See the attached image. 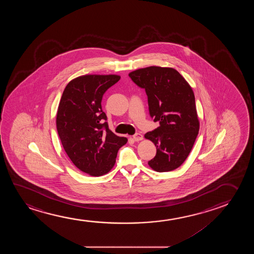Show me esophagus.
Wrapping results in <instances>:
<instances>
[{"instance_id":"esophagus-1","label":"esophagus","mask_w":254,"mask_h":254,"mask_svg":"<svg viewBox=\"0 0 254 254\" xmlns=\"http://www.w3.org/2000/svg\"><path fill=\"white\" fill-rule=\"evenodd\" d=\"M132 139H134L135 141H139V140L143 139V135L139 132H136L135 134L132 136Z\"/></svg>"}]
</instances>
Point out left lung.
<instances>
[{
  "label": "left lung",
  "mask_w": 254,
  "mask_h": 254,
  "mask_svg": "<svg viewBox=\"0 0 254 254\" xmlns=\"http://www.w3.org/2000/svg\"><path fill=\"white\" fill-rule=\"evenodd\" d=\"M129 77L146 91L150 117L160 123L145 134L157 150L148 165L160 173L174 170L188 158L198 133L192 89L181 73L171 67L148 66L131 72Z\"/></svg>",
  "instance_id": "1"
}]
</instances>
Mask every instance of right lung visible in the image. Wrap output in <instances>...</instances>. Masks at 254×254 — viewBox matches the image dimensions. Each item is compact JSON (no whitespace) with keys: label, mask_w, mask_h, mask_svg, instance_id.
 <instances>
[{"label":"right lung","mask_w":254,"mask_h":254,"mask_svg":"<svg viewBox=\"0 0 254 254\" xmlns=\"http://www.w3.org/2000/svg\"><path fill=\"white\" fill-rule=\"evenodd\" d=\"M119 75H83L71 80L63 91L56 116L60 139L75 167L92 176L108 174L119 149L127 142L109 130L101 108L105 92Z\"/></svg>","instance_id":"1"}]
</instances>
